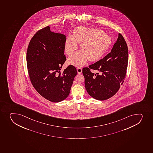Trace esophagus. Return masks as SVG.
I'll return each mask as SVG.
<instances>
[{
  "instance_id": "34e87169",
  "label": "esophagus",
  "mask_w": 153,
  "mask_h": 153,
  "mask_svg": "<svg viewBox=\"0 0 153 153\" xmlns=\"http://www.w3.org/2000/svg\"><path fill=\"white\" fill-rule=\"evenodd\" d=\"M77 70L78 73V74H81V73H82V68H81V67H77Z\"/></svg>"
}]
</instances>
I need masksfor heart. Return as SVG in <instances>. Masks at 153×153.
<instances>
[{"mask_svg": "<svg viewBox=\"0 0 153 153\" xmlns=\"http://www.w3.org/2000/svg\"><path fill=\"white\" fill-rule=\"evenodd\" d=\"M77 43L82 50L70 56L68 62L76 66L83 65L87 60L91 61L100 59L112 43V38L101 29L79 27L69 35L65 42V53L71 55L78 48Z\"/></svg>", "mask_w": 153, "mask_h": 153, "instance_id": "b5f03b06", "label": "heart"}]
</instances>
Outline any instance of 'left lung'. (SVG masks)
I'll return each instance as SVG.
<instances>
[{
	"instance_id": "left-lung-1",
	"label": "left lung",
	"mask_w": 153,
	"mask_h": 153,
	"mask_svg": "<svg viewBox=\"0 0 153 153\" xmlns=\"http://www.w3.org/2000/svg\"><path fill=\"white\" fill-rule=\"evenodd\" d=\"M128 62V49L125 40L119 33L111 51L95 63L84 67L82 73L85 88L96 100L103 101L113 96L124 83ZM95 69L98 72H91Z\"/></svg>"
}]
</instances>
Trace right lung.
<instances>
[{
  "mask_svg": "<svg viewBox=\"0 0 153 153\" xmlns=\"http://www.w3.org/2000/svg\"><path fill=\"white\" fill-rule=\"evenodd\" d=\"M65 35L50 30L49 26L39 30L31 38L26 53L29 79L37 92L52 102L68 97L74 77L75 67L61 68L66 58L64 55Z\"/></svg>",
  "mask_w": 153,
  "mask_h": 153,
  "instance_id": "add662e5",
  "label": "right lung"
}]
</instances>
